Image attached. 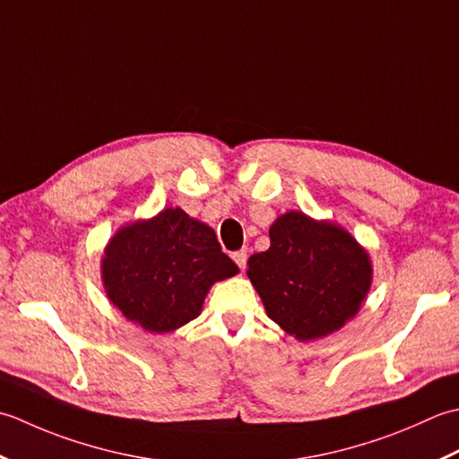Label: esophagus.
<instances>
[{
	"label": "esophagus",
	"instance_id": "obj_1",
	"mask_svg": "<svg viewBox=\"0 0 459 459\" xmlns=\"http://www.w3.org/2000/svg\"><path fill=\"white\" fill-rule=\"evenodd\" d=\"M231 257H233V261H236L239 269H246V264H247V251H246V249L233 251Z\"/></svg>",
	"mask_w": 459,
	"mask_h": 459
}]
</instances>
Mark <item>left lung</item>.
Here are the masks:
<instances>
[{
	"mask_svg": "<svg viewBox=\"0 0 459 459\" xmlns=\"http://www.w3.org/2000/svg\"><path fill=\"white\" fill-rule=\"evenodd\" d=\"M271 247L247 259L267 316L299 341L339 331L370 287V261L351 233L289 212L269 230Z\"/></svg>",
	"mask_w": 459,
	"mask_h": 459,
	"instance_id": "1",
	"label": "left lung"
}]
</instances>
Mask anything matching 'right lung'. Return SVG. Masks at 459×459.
<instances>
[{"label": "right lung", "mask_w": 459, "mask_h": 459, "mask_svg": "<svg viewBox=\"0 0 459 459\" xmlns=\"http://www.w3.org/2000/svg\"><path fill=\"white\" fill-rule=\"evenodd\" d=\"M236 273L238 265L223 254L213 230L180 208L123 228L102 259L108 299L151 333L195 319L212 283Z\"/></svg>", "instance_id": "obj_1"}]
</instances>
